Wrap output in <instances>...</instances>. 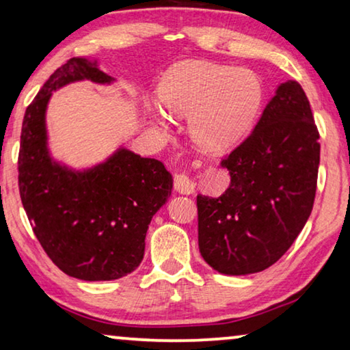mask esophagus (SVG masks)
Instances as JSON below:
<instances>
[{"mask_svg": "<svg viewBox=\"0 0 350 350\" xmlns=\"http://www.w3.org/2000/svg\"><path fill=\"white\" fill-rule=\"evenodd\" d=\"M174 188L184 195H191L195 191V180L187 171H177L174 174Z\"/></svg>", "mask_w": 350, "mask_h": 350, "instance_id": "obj_1", "label": "esophagus"}]
</instances>
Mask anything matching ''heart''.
<instances>
[{"label": "heart", "instance_id": "b5f03b06", "mask_svg": "<svg viewBox=\"0 0 350 350\" xmlns=\"http://www.w3.org/2000/svg\"><path fill=\"white\" fill-rule=\"evenodd\" d=\"M157 126L168 127V113L187 118L190 134L205 149L234 145L257 115L263 99L260 77L243 66L188 60L173 66L160 82Z\"/></svg>", "mask_w": 350, "mask_h": 350}]
</instances>
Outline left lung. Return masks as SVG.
I'll return each mask as SVG.
<instances>
[{
	"instance_id": "1",
	"label": "left lung",
	"mask_w": 350,
	"mask_h": 350,
	"mask_svg": "<svg viewBox=\"0 0 350 350\" xmlns=\"http://www.w3.org/2000/svg\"><path fill=\"white\" fill-rule=\"evenodd\" d=\"M221 166L229 170V188L196 199L199 251L221 274L260 273L295 243L314 202L319 132L299 82L279 85L251 135Z\"/></svg>"
}]
</instances>
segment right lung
<instances>
[{
	"label": "right lung",
	"instance_id": "add662e5",
	"mask_svg": "<svg viewBox=\"0 0 350 350\" xmlns=\"http://www.w3.org/2000/svg\"><path fill=\"white\" fill-rule=\"evenodd\" d=\"M84 79L110 84L113 77L96 60L73 57L27 105L18 154L20 198L37 240L60 271L88 282L115 280L142 263L148 226L170 198L173 177L160 160L124 148L85 171L51 159L45 123L49 98Z\"/></svg>",
	"mask_w": 350,
	"mask_h": 350
}]
</instances>
